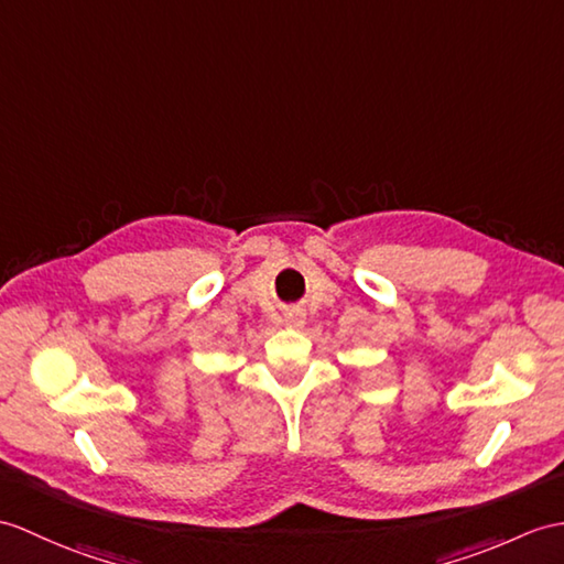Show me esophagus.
Returning <instances> with one entry per match:
<instances>
[{"label":"esophagus","mask_w":564,"mask_h":564,"mask_svg":"<svg viewBox=\"0 0 564 564\" xmlns=\"http://www.w3.org/2000/svg\"><path fill=\"white\" fill-rule=\"evenodd\" d=\"M285 324L291 326V329H303V324H305V314L300 312V310L288 312V314H285Z\"/></svg>","instance_id":"34e87169"}]
</instances>
